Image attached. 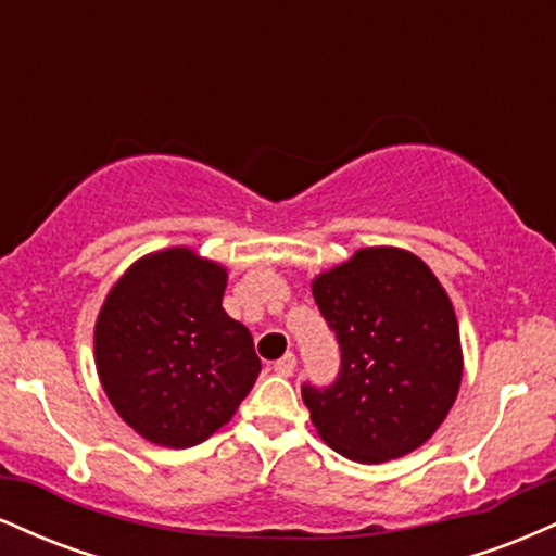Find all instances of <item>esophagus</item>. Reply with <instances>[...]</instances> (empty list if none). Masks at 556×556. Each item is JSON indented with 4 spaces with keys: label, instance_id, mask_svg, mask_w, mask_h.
<instances>
[{
    "label": "esophagus",
    "instance_id": "1",
    "mask_svg": "<svg viewBox=\"0 0 556 556\" xmlns=\"http://www.w3.org/2000/svg\"><path fill=\"white\" fill-rule=\"evenodd\" d=\"M295 363H298L295 355L287 353L277 363H274V374H277V376H292V371H295Z\"/></svg>",
    "mask_w": 556,
    "mask_h": 556
}]
</instances>
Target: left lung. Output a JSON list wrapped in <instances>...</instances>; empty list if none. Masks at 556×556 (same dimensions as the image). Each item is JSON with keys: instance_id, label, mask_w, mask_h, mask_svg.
Wrapping results in <instances>:
<instances>
[{"instance_id": "obj_1", "label": "left lung", "mask_w": 556, "mask_h": 556, "mask_svg": "<svg viewBox=\"0 0 556 556\" xmlns=\"http://www.w3.org/2000/svg\"><path fill=\"white\" fill-rule=\"evenodd\" d=\"M340 342L329 387H300L318 437L355 463L420 446L450 413L463 379L460 329L429 266L400 248H363L314 282Z\"/></svg>"}]
</instances>
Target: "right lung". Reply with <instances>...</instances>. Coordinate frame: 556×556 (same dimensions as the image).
Returning <instances> with one entry per match:
<instances>
[{
	"instance_id": "add662e5",
	"label": "right lung",
	"mask_w": 556,
	"mask_h": 556,
	"mask_svg": "<svg viewBox=\"0 0 556 556\" xmlns=\"http://www.w3.org/2000/svg\"><path fill=\"white\" fill-rule=\"evenodd\" d=\"M225 287L219 264L169 248L132 264L104 300L93 334L99 379L149 442H206L256 384L253 337L222 308Z\"/></svg>"
}]
</instances>
